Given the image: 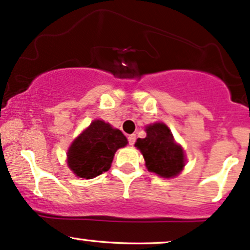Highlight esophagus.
Instances as JSON below:
<instances>
[{
  "mask_svg": "<svg viewBox=\"0 0 250 250\" xmlns=\"http://www.w3.org/2000/svg\"><path fill=\"white\" fill-rule=\"evenodd\" d=\"M135 140H136V136L134 135V134H133V135H129V136H128V142H129L130 146H133V145L135 144Z\"/></svg>",
  "mask_w": 250,
  "mask_h": 250,
  "instance_id": "obj_1",
  "label": "esophagus"
}]
</instances>
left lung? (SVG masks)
Here are the masks:
<instances>
[{
  "mask_svg": "<svg viewBox=\"0 0 250 250\" xmlns=\"http://www.w3.org/2000/svg\"><path fill=\"white\" fill-rule=\"evenodd\" d=\"M147 136L138 139L135 147L141 150L148 171L164 178H173L185 166L183 148L174 142L171 130L164 123H154L146 128Z\"/></svg>",
  "mask_w": 250,
  "mask_h": 250,
  "instance_id": "1",
  "label": "left lung"
}]
</instances>
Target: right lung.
Instances as JSON below:
<instances>
[{"mask_svg": "<svg viewBox=\"0 0 250 250\" xmlns=\"http://www.w3.org/2000/svg\"><path fill=\"white\" fill-rule=\"evenodd\" d=\"M127 144L122 131L96 120L71 145L67 152L68 167L77 177L92 179L110 168L115 152Z\"/></svg>", "mask_w": 250, "mask_h": 250, "instance_id": "right-lung-1", "label": "right lung"}]
</instances>
